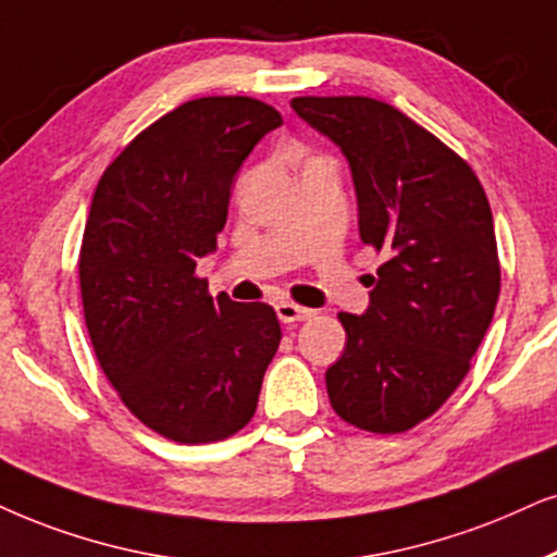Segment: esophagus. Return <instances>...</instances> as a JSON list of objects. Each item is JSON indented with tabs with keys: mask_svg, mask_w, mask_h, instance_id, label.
<instances>
[{
	"mask_svg": "<svg viewBox=\"0 0 557 557\" xmlns=\"http://www.w3.org/2000/svg\"><path fill=\"white\" fill-rule=\"evenodd\" d=\"M274 311H277V319L283 323H295V321H306L311 319L313 311L311 308H302V306H295V302H277L274 306Z\"/></svg>",
	"mask_w": 557,
	"mask_h": 557,
	"instance_id": "obj_1",
	"label": "esophagus"
}]
</instances>
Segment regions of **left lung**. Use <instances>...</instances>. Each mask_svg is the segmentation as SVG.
<instances>
[{
	"label": "left lung",
	"instance_id": "8db88e82",
	"mask_svg": "<svg viewBox=\"0 0 557 557\" xmlns=\"http://www.w3.org/2000/svg\"><path fill=\"white\" fill-rule=\"evenodd\" d=\"M290 108L349 161L360 238L383 255L362 315L339 313L326 370L334 411L398 434L453 396L502 290L494 215L475 172L440 138L372 97H295Z\"/></svg>",
	"mask_w": 557,
	"mask_h": 557
}]
</instances>
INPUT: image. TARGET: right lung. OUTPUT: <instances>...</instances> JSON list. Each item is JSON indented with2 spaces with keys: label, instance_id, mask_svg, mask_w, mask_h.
<instances>
[{
  "label": "right lung",
  "instance_id": "1",
  "mask_svg": "<svg viewBox=\"0 0 557 557\" xmlns=\"http://www.w3.org/2000/svg\"><path fill=\"white\" fill-rule=\"evenodd\" d=\"M277 125L251 97L189 100L140 131L91 197L79 285L97 362L133 417L182 445L249 424L283 339L267 302L213 300L195 274L238 166Z\"/></svg>",
  "mask_w": 557,
  "mask_h": 557
}]
</instances>
